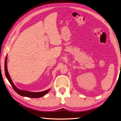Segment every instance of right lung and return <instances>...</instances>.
Wrapping results in <instances>:
<instances>
[{
    "mask_svg": "<svg viewBox=\"0 0 121 121\" xmlns=\"http://www.w3.org/2000/svg\"><path fill=\"white\" fill-rule=\"evenodd\" d=\"M7 56H6L5 61H4V72H5L6 77L7 78V79H8L9 83H10V84L11 85V86H13V89H14V90H15L18 94H19L20 95L28 97V98H41V97L44 95L45 94H46L50 91V89H49L48 90H47L42 91V92H29V91H27L21 90L18 89L17 87L15 86V84H13V82L12 81V80H11L10 75H9V74L8 72V70H7Z\"/></svg>",
    "mask_w": 121,
    "mask_h": 121,
    "instance_id": "add662e5",
    "label": "right lung"
}]
</instances>
